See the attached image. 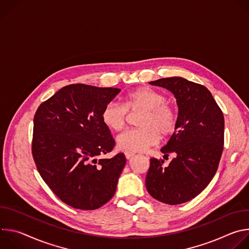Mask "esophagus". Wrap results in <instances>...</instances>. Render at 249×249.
Masks as SVG:
<instances>
[{
  "label": "esophagus",
  "mask_w": 249,
  "mask_h": 249,
  "mask_svg": "<svg viewBox=\"0 0 249 249\" xmlns=\"http://www.w3.org/2000/svg\"><path fill=\"white\" fill-rule=\"evenodd\" d=\"M134 156H135V153H132V152H125V157H126L127 160L132 159Z\"/></svg>",
  "instance_id": "esophagus-1"
}]
</instances>
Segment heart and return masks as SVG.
Returning <instances> with one entry per match:
<instances>
[{"instance_id": "heart-1", "label": "heart", "mask_w": 249, "mask_h": 249, "mask_svg": "<svg viewBox=\"0 0 249 249\" xmlns=\"http://www.w3.org/2000/svg\"><path fill=\"white\" fill-rule=\"evenodd\" d=\"M144 110L138 120L139 128L126 130L117 137V145L127 152H143L157 145L161 136L173 133L176 126V114L166 103L161 92L150 88H140L129 92L124 105L111 101L105 105L101 118L108 129L118 132L126 122L127 111Z\"/></svg>"}]
</instances>
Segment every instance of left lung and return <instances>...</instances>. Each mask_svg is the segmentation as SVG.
Masks as SVG:
<instances>
[{"mask_svg":"<svg viewBox=\"0 0 249 249\" xmlns=\"http://www.w3.org/2000/svg\"><path fill=\"white\" fill-rule=\"evenodd\" d=\"M149 84L171 91L178 106L175 132L160 149L163 160L151 159L146 187L155 199L177 205L192 200L211 182L217 172L224 149L225 119L207 88L184 78L160 79Z\"/></svg>","mask_w":249,"mask_h":249,"instance_id":"obj_1","label":"left lung"}]
</instances>
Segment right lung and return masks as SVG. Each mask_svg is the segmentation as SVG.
Returning a JSON list of instances; mask_svg holds the SVG:
<instances>
[{
  "label": "right lung",
  "instance_id": "1",
  "mask_svg": "<svg viewBox=\"0 0 249 249\" xmlns=\"http://www.w3.org/2000/svg\"><path fill=\"white\" fill-rule=\"evenodd\" d=\"M116 88L69 85L39 105L33 119L32 156L49 188L67 205L95 210L115 194L124 154L97 158L115 146L102 122Z\"/></svg>",
  "mask_w": 249,
  "mask_h": 249
}]
</instances>
